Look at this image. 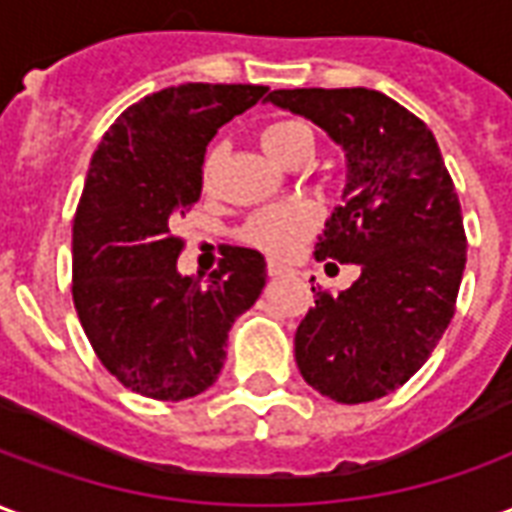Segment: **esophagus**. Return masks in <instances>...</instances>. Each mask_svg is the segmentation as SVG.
Returning <instances> with one entry per match:
<instances>
[{
  "label": "esophagus",
  "instance_id": "1",
  "mask_svg": "<svg viewBox=\"0 0 512 512\" xmlns=\"http://www.w3.org/2000/svg\"><path fill=\"white\" fill-rule=\"evenodd\" d=\"M266 271H268V277H282V274H288V268L282 266V263H268Z\"/></svg>",
  "mask_w": 512,
  "mask_h": 512
}]
</instances>
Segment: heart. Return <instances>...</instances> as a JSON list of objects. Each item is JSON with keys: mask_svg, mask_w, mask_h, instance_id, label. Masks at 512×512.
I'll return each instance as SVG.
<instances>
[{"mask_svg": "<svg viewBox=\"0 0 512 512\" xmlns=\"http://www.w3.org/2000/svg\"><path fill=\"white\" fill-rule=\"evenodd\" d=\"M260 145L268 156L279 164H290V158L299 150H312L315 139L312 131L299 120H277L263 128ZM216 158L205 161V183L211 180ZM321 216L307 202H282V205H268L263 211L252 213L244 224V241L260 249L268 257H290L299 249L315 230H318Z\"/></svg>", "mask_w": 512, "mask_h": 512, "instance_id": "heart-1", "label": "heart"}]
</instances>
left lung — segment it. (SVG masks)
I'll list each match as a JSON object with an SVG mask.
<instances>
[{
	"instance_id": "obj_1",
	"label": "left lung",
	"mask_w": 512,
	"mask_h": 512,
	"mask_svg": "<svg viewBox=\"0 0 512 512\" xmlns=\"http://www.w3.org/2000/svg\"><path fill=\"white\" fill-rule=\"evenodd\" d=\"M268 101L312 120L345 150L343 205L315 260L362 266L343 293L312 288L296 365L337 403L378 400L428 362L455 315L466 233L450 172L430 128L378 90L304 87L274 90Z\"/></svg>"
}]
</instances>
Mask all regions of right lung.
<instances>
[{"mask_svg": "<svg viewBox=\"0 0 512 512\" xmlns=\"http://www.w3.org/2000/svg\"><path fill=\"white\" fill-rule=\"evenodd\" d=\"M263 84L189 82L128 106L95 150L73 216V304L101 365L153 400H186L222 373L227 332L266 285L257 249L224 246L208 282L180 277L172 227L202 191L213 134Z\"/></svg>", "mask_w": 512, "mask_h": 512, "instance_id": "obj_1", "label": "right lung"}]
</instances>
